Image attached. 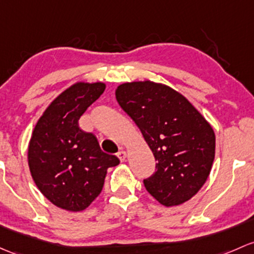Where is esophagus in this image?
<instances>
[{"instance_id":"obj_1","label":"esophagus","mask_w":254,"mask_h":254,"mask_svg":"<svg viewBox=\"0 0 254 254\" xmlns=\"http://www.w3.org/2000/svg\"><path fill=\"white\" fill-rule=\"evenodd\" d=\"M117 156H118V158L120 159V162H124L125 159H127V152L125 151H119L118 153H117Z\"/></svg>"}]
</instances>
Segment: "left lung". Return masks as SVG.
<instances>
[{"label": "left lung", "instance_id": "obj_1", "mask_svg": "<svg viewBox=\"0 0 254 254\" xmlns=\"http://www.w3.org/2000/svg\"><path fill=\"white\" fill-rule=\"evenodd\" d=\"M116 97L158 162L156 172L143 180L146 190L165 207L192 198L214 161L215 135L209 123L181 93L148 80L119 85Z\"/></svg>", "mask_w": 254, "mask_h": 254}]
</instances>
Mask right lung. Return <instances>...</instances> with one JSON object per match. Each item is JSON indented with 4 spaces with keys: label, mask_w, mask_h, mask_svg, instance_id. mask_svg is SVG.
Listing matches in <instances>:
<instances>
[{
    "label": "right lung",
    "mask_w": 254,
    "mask_h": 254,
    "mask_svg": "<svg viewBox=\"0 0 254 254\" xmlns=\"http://www.w3.org/2000/svg\"><path fill=\"white\" fill-rule=\"evenodd\" d=\"M105 89L103 82L71 85L47 107L31 135V176L42 194L62 209L89 207L102 191L107 169L119 164L101 149L95 135L79 127L80 117Z\"/></svg>",
    "instance_id": "obj_1"
}]
</instances>
